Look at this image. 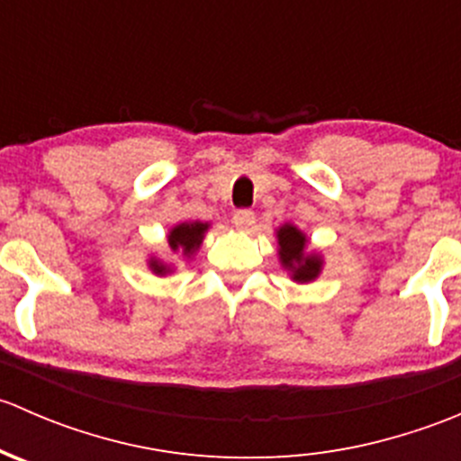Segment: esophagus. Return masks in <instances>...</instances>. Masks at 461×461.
I'll return each mask as SVG.
<instances>
[{"mask_svg":"<svg viewBox=\"0 0 461 461\" xmlns=\"http://www.w3.org/2000/svg\"><path fill=\"white\" fill-rule=\"evenodd\" d=\"M254 221H257V216H254L252 209H239V212H234V218H231L236 230H243V231H248L249 227L254 225Z\"/></svg>","mask_w":461,"mask_h":461,"instance_id":"obj_1","label":"esophagus"}]
</instances>
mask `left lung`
Wrapping results in <instances>:
<instances>
[{
	"label": "left lung",
	"mask_w": 461,
	"mask_h": 461,
	"mask_svg": "<svg viewBox=\"0 0 461 461\" xmlns=\"http://www.w3.org/2000/svg\"><path fill=\"white\" fill-rule=\"evenodd\" d=\"M278 257L281 263L292 272V278L299 283H310L319 276L323 260L317 254H305V234L294 225H283L276 231Z\"/></svg>",
	"instance_id": "obj_1"
}]
</instances>
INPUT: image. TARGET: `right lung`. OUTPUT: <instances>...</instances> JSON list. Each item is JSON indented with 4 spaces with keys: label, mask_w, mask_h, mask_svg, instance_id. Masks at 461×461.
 Segmentation results:
<instances>
[{
    "label": "right lung",
    "mask_w": 461,
    "mask_h": 461,
    "mask_svg": "<svg viewBox=\"0 0 461 461\" xmlns=\"http://www.w3.org/2000/svg\"><path fill=\"white\" fill-rule=\"evenodd\" d=\"M207 227H209L207 222H201V221L180 222V225H176L174 230L169 231L171 252H183L185 257H192V254L201 248L203 236H204V231H207ZM149 267L153 269V274L171 272L169 265L162 263V260H158V258L149 260Z\"/></svg>",
    "instance_id": "right-lung-1"
}]
</instances>
